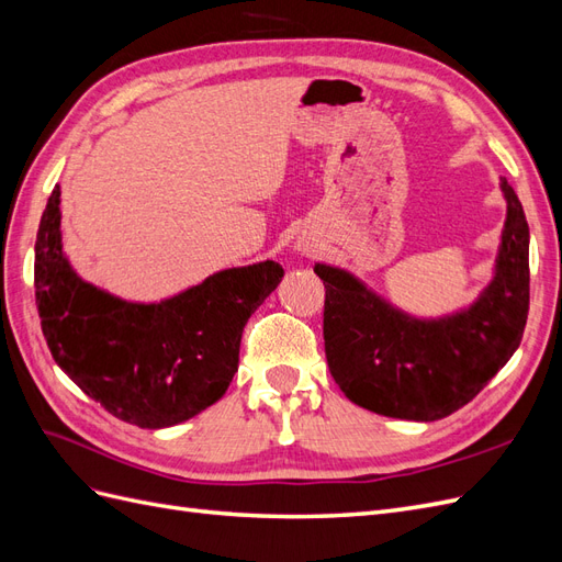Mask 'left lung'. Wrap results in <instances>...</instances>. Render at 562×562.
Returning <instances> with one entry per match:
<instances>
[{
	"label": "left lung",
	"instance_id": "8db88e82",
	"mask_svg": "<svg viewBox=\"0 0 562 562\" xmlns=\"http://www.w3.org/2000/svg\"><path fill=\"white\" fill-rule=\"evenodd\" d=\"M506 223L495 279L471 307L415 318L349 271L316 265L326 285L323 339L333 380L356 405L384 417L434 422L475 398L518 349L530 310V227L502 178Z\"/></svg>",
	"mask_w": 562,
	"mask_h": 562
}]
</instances>
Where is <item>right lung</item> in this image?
<instances>
[{"instance_id": "add662e5", "label": "right lung", "mask_w": 562, "mask_h": 562, "mask_svg": "<svg viewBox=\"0 0 562 562\" xmlns=\"http://www.w3.org/2000/svg\"><path fill=\"white\" fill-rule=\"evenodd\" d=\"M283 279L274 260L223 269L161 300L126 302L77 277L60 241V187L35 244V297L54 361L83 394L143 429L173 427L223 398L250 314Z\"/></svg>"}]
</instances>
